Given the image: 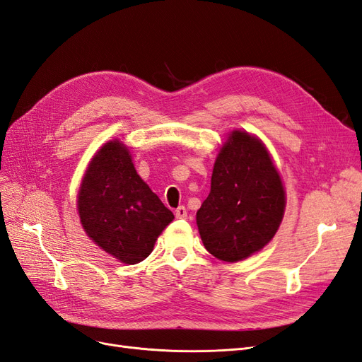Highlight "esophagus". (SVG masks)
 I'll return each mask as SVG.
<instances>
[{
    "label": "esophagus",
    "instance_id": "34e87169",
    "mask_svg": "<svg viewBox=\"0 0 362 362\" xmlns=\"http://www.w3.org/2000/svg\"><path fill=\"white\" fill-rule=\"evenodd\" d=\"M175 216H177L178 218H185V217H187V208H185V206H178L177 208V210H175Z\"/></svg>",
    "mask_w": 362,
    "mask_h": 362
}]
</instances>
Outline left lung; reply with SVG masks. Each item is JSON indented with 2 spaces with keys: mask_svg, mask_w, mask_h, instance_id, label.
I'll use <instances>...</instances> for the list:
<instances>
[{
  "mask_svg": "<svg viewBox=\"0 0 362 362\" xmlns=\"http://www.w3.org/2000/svg\"><path fill=\"white\" fill-rule=\"evenodd\" d=\"M286 192L261 141L234 131L218 152L211 190L196 213L205 249L235 262L264 247L276 234Z\"/></svg>",
  "mask_w": 362,
  "mask_h": 362,
  "instance_id": "obj_1",
  "label": "left lung"
}]
</instances>
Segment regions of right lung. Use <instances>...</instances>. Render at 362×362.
I'll list each match as a JSON object with an SVG mask.
<instances>
[{"label": "right lung", "mask_w": 362, "mask_h": 362, "mask_svg": "<svg viewBox=\"0 0 362 362\" xmlns=\"http://www.w3.org/2000/svg\"><path fill=\"white\" fill-rule=\"evenodd\" d=\"M78 213L87 235L125 264L144 261L173 218L117 140L105 144L87 168Z\"/></svg>", "instance_id": "right-lung-1"}]
</instances>
